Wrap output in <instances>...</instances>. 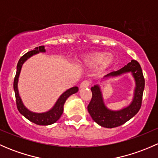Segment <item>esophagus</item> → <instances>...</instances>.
<instances>
[{
	"label": "esophagus",
	"instance_id": "1",
	"mask_svg": "<svg viewBox=\"0 0 158 158\" xmlns=\"http://www.w3.org/2000/svg\"><path fill=\"white\" fill-rule=\"evenodd\" d=\"M89 85V81L85 80V81H83L82 82H81V84L79 86H80L81 89H83V88H87Z\"/></svg>",
	"mask_w": 158,
	"mask_h": 158
}]
</instances>
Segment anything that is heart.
Listing matches in <instances>:
<instances>
[{
	"mask_svg": "<svg viewBox=\"0 0 158 158\" xmlns=\"http://www.w3.org/2000/svg\"><path fill=\"white\" fill-rule=\"evenodd\" d=\"M116 58L112 53L106 52H92L81 58L80 64L89 68H96L100 73L107 72L115 63Z\"/></svg>",
	"mask_w": 158,
	"mask_h": 158,
	"instance_id": "b5f03b06",
	"label": "heart"
}]
</instances>
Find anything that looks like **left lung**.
<instances>
[{"mask_svg": "<svg viewBox=\"0 0 158 158\" xmlns=\"http://www.w3.org/2000/svg\"><path fill=\"white\" fill-rule=\"evenodd\" d=\"M127 73H131L134 78L135 87L131 102L128 106L122 109L112 110L106 106L100 85L96 84L91 88L92 97L88 106V111L94 122L100 126L107 128L120 126L133 118L141 109L144 89V79L141 66L136 60H131L122 69L105 76L100 83L102 84L109 79L120 77Z\"/></svg>", "mask_w": 158, "mask_h": 158, "instance_id": "8db88e82", "label": "left lung"}]
</instances>
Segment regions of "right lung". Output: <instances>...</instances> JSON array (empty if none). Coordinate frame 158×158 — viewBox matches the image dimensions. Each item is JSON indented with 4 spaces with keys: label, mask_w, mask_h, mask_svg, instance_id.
I'll list each match as a JSON object with an SVG mask.
<instances>
[{
    "label": "right lung",
    "mask_w": 158,
    "mask_h": 158,
    "mask_svg": "<svg viewBox=\"0 0 158 158\" xmlns=\"http://www.w3.org/2000/svg\"><path fill=\"white\" fill-rule=\"evenodd\" d=\"M40 52H46L45 47L44 46H40L34 48L33 50L27 52L26 54L23 56L19 60L17 66V73H16L15 78L14 81V90L15 92L16 97V102H17V107L18 111H20L22 115L24 116L27 119L33 123L39 125H49L56 122L61 117L62 114L63 112V106H64L65 102L66 99L73 94L76 93L79 91V88L77 86L72 87L66 91H65L57 99L54 106L51 108L48 111L45 112H33L29 110L23 104V101L21 99V97L20 96L18 90V81L19 77H20V71L23 66V64L33 56L36 54L40 53Z\"/></svg>",
    "instance_id": "add662e5"
}]
</instances>
